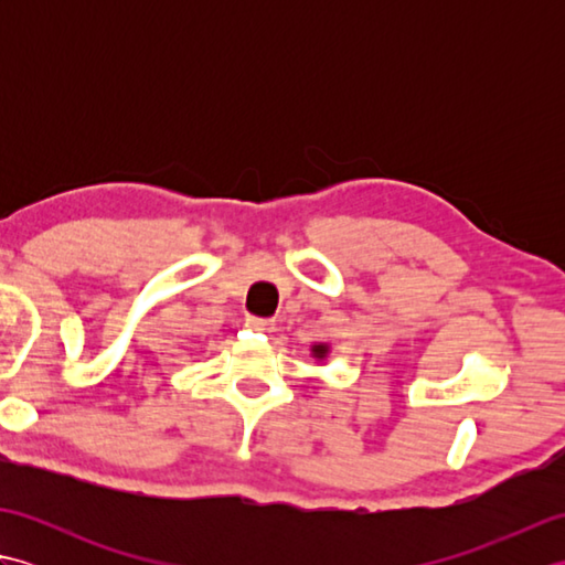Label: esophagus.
Segmentation results:
<instances>
[{
    "label": "esophagus",
    "mask_w": 565,
    "mask_h": 565,
    "mask_svg": "<svg viewBox=\"0 0 565 565\" xmlns=\"http://www.w3.org/2000/svg\"><path fill=\"white\" fill-rule=\"evenodd\" d=\"M247 328L255 330V332H271L274 330V322L267 318H247Z\"/></svg>",
    "instance_id": "1"
}]
</instances>
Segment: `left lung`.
Instances as JSON below:
<instances>
[{"instance_id":"8db88e82","label":"left lung","mask_w":565,"mask_h":565,"mask_svg":"<svg viewBox=\"0 0 565 565\" xmlns=\"http://www.w3.org/2000/svg\"><path fill=\"white\" fill-rule=\"evenodd\" d=\"M313 354H316L318 359H322V356L328 354V347H326V344H316V347H313Z\"/></svg>"}]
</instances>
